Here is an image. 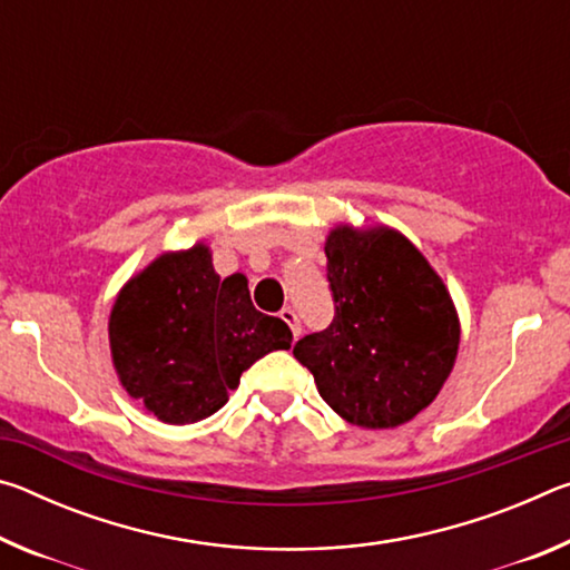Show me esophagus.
Wrapping results in <instances>:
<instances>
[{
    "label": "esophagus",
    "mask_w": 570,
    "mask_h": 570,
    "mask_svg": "<svg viewBox=\"0 0 570 570\" xmlns=\"http://www.w3.org/2000/svg\"><path fill=\"white\" fill-rule=\"evenodd\" d=\"M278 316H282V320L288 324V330H292L294 340H298V334H302V322H298V314L294 312V308L292 306H284L282 312H278Z\"/></svg>",
    "instance_id": "34e87169"
}]
</instances>
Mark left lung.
<instances>
[{"label":"left lung","instance_id":"8db88e82","mask_svg":"<svg viewBox=\"0 0 570 570\" xmlns=\"http://www.w3.org/2000/svg\"><path fill=\"white\" fill-rule=\"evenodd\" d=\"M334 320L294 356L356 428L410 422L438 397L460 344L450 292L400 230L336 226L324 244Z\"/></svg>","mask_w":570,"mask_h":570}]
</instances>
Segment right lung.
Listing matches in <instances>:
<instances>
[{
	"instance_id": "add662e5",
	"label": "right lung",
	"mask_w": 570,
	"mask_h": 570,
	"mask_svg": "<svg viewBox=\"0 0 570 570\" xmlns=\"http://www.w3.org/2000/svg\"><path fill=\"white\" fill-rule=\"evenodd\" d=\"M108 332L125 392L168 424L210 417L250 364L292 346L286 322L250 304L244 274H216L206 244L135 274L115 298Z\"/></svg>"
}]
</instances>
